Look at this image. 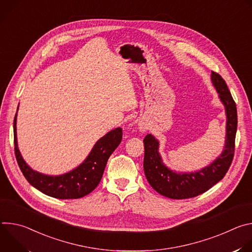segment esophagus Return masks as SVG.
Wrapping results in <instances>:
<instances>
[{
  "instance_id": "esophagus-1",
  "label": "esophagus",
  "mask_w": 252,
  "mask_h": 252,
  "mask_svg": "<svg viewBox=\"0 0 252 252\" xmlns=\"http://www.w3.org/2000/svg\"><path fill=\"white\" fill-rule=\"evenodd\" d=\"M139 126H139V128H140L142 131H145V130H146V128H147V127H146L145 126H143V125H139Z\"/></svg>"
}]
</instances>
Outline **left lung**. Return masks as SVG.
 Returning <instances> with one entry per match:
<instances>
[{"label": "left lung", "mask_w": 252, "mask_h": 252, "mask_svg": "<svg viewBox=\"0 0 252 252\" xmlns=\"http://www.w3.org/2000/svg\"><path fill=\"white\" fill-rule=\"evenodd\" d=\"M211 81L225 105L227 117L225 148L218 159L197 172L175 173L162 163L158 152V141L152 134H148L143 139V169L148 182L155 190L168 198L186 199L202 194L221 181L232 162L237 129L236 104L225 81L220 74L212 70Z\"/></svg>", "instance_id": "8db88e82"}]
</instances>
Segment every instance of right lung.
I'll use <instances>...</instances> for the list:
<instances>
[{
	"instance_id": "add662e5",
	"label": "right lung",
	"mask_w": 252,
	"mask_h": 252,
	"mask_svg": "<svg viewBox=\"0 0 252 252\" xmlns=\"http://www.w3.org/2000/svg\"><path fill=\"white\" fill-rule=\"evenodd\" d=\"M16 118L17 114L14 119L15 156L21 171L33 188L60 199L81 198L92 192L100 182L107 159L123 138L121 127L110 131L95 143L90 156L78 168L63 175L50 176L32 170L24 161L17 145Z\"/></svg>"
}]
</instances>
